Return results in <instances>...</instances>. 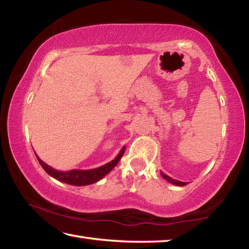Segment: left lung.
I'll use <instances>...</instances> for the list:
<instances>
[{
  "mask_svg": "<svg viewBox=\"0 0 249 249\" xmlns=\"http://www.w3.org/2000/svg\"><path fill=\"white\" fill-rule=\"evenodd\" d=\"M161 176H162L163 178H165L167 181H169L170 183H172V184H176V185H179V187H182V185H185V184H187L185 182H182V181H178V180L172 179L171 177L167 176V175H165V174H162V172H161Z\"/></svg>",
  "mask_w": 249,
  "mask_h": 249,
  "instance_id": "left-lung-1",
  "label": "left lung"
}]
</instances>
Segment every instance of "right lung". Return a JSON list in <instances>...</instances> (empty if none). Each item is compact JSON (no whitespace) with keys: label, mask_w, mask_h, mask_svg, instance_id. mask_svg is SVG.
Instances as JSON below:
<instances>
[{"label":"right lung","mask_w":249,"mask_h":249,"mask_svg":"<svg viewBox=\"0 0 249 249\" xmlns=\"http://www.w3.org/2000/svg\"><path fill=\"white\" fill-rule=\"evenodd\" d=\"M124 151H125V147L122 148L120 154L117 155L116 158L113 159L112 161H109L103 166L95 168V169H91V170L59 171V170L53 169V167L48 166L47 163H45L43 160L38 157V156H36V157L38 159L40 166L44 168V170L47 172L49 176H52L53 178L71 185H88V184L98 182V181L102 179L104 176H107L108 172L117 165V162L120 161V159L122 158V156H123Z\"/></svg>","instance_id":"add662e5"}]
</instances>
